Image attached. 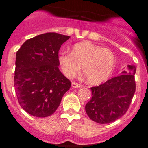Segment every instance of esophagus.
Instances as JSON below:
<instances>
[{"label": "esophagus", "instance_id": "obj_1", "mask_svg": "<svg viewBox=\"0 0 148 148\" xmlns=\"http://www.w3.org/2000/svg\"><path fill=\"white\" fill-rule=\"evenodd\" d=\"M81 87H82V85L80 84L76 83V82H73V83H72V88H81Z\"/></svg>", "mask_w": 148, "mask_h": 148}]
</instances>
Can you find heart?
I'll list each match as a JSON object with an SVG mask.
<instances>
[{
    "label": "heart",
    "mask_w": 148,
    "mask_h": 148,
    "mask_svg": "<svg viewBox=\"0 0 148 148\" xmlns=\"http://www.w3.org/2000/svg\"><path fill=\"white\" fill-rule=\"evenodd\" d=\"M58 63L63 74L68 78L74 77L80 71L81 66L88 82L97 84L111 75L114 68L115 56L108 48L83 41L75 44L71 53H59Z\"/></svg>",
    "instance_id": "b5f03b06"
}]
</instances>
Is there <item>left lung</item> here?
<instances>
[{"instance_id":"left-lung-1","label":"left lung","mask_w":148,"mask_h":148,"mask_svg":"<svg viewBox=\"0 0 148 148\" xmlns=\"http://www.w3.org/2000/svg\"><path fill=\"white\" fill-rule=\"evenodd\" d=\"M129 73L108 80L97 87L90 88L92 97L85 106L88 117L99 124H108L126 114L135 93L136 68L128 65Z\"/></svg>"}]
</instances>
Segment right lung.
Listing matches in <instances>:
<instances>
[{
    "instance_id": "right-lung-1",
    "label": "right lung",
    "mask_w": 148,
    "mask_h": 148,
    "mask_svg": "<svg viewBox=\"0 0 148 148\" xmlns=\"http://www.w3.org/2000/svg\"><path fill=\"white\" fill-rule=\"evenodd\" d=\"M69 36L46 33L27 40L16 53L14 88L20 105L34 117L51 116L71 82L58 68V51Z\"/></svg>"
}]
</instances>
